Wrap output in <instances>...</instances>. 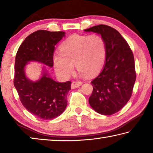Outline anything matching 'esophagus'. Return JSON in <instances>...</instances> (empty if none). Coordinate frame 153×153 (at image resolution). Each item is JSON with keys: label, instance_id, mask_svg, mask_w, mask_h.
<instances>
[{"label": "esophagus", "instance_id": "1", "mask_svg": "<svg viewBox=\"0 0 153 153\" xmlns=\"http://www.w3.org/2000/svg\"><path fill=\"white\" fill-rule=\"evenodd\" d=\"M82 84V82H76V81H74L71 83V88H76L79 87Z\"/></svg>", "mask_w": 153, "mask_h": 153}]
</instances>
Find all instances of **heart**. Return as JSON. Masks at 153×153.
<instances>
[{
	"mask_svg": "<svg viewBox=\"0 0 153 153\" xmlns=\"http://www.w3.org/2000/svg\"><path fill=\"white\" fill-rule=\"evenodd\" d=\"M59 51L53 56V65L56 74L62 79H67L73 74L74 64L80 76L98 74L107 55L105 41L98 34L71 36L61 43Z\"/></svg>",
	"mask_w": 153,
	"mask_h": 153,
	"instance_id": "1",
	"label": "heart"
}]
</instances>
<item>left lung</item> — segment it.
I'll return each mask as SVG.
<instances>
[{"instance_id": "left-lung-1", "label": "left lung", "mask_w": 153, "mask_h": 153, "mask_svg": "<svg viewBox=\"0 0 153 153\" xmlns=\"http://www.w3.org/2000/svg\"><path fill=\"white\" fill-rule=\"evenodd\" d=\"M101 35L107 47L104 68L91 82L89 103L97 113L110 115L121 110L131 98L136 74L132 51L114 28L98 25L84 30Z\"/></svg>"}]
</instances>
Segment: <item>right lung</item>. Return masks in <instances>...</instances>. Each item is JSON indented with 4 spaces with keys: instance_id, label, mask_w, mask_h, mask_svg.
Returning <instances> with one entry per match:
<instances>
[{
    "instance_id": "1",
    "label": "right lung",
    "mask_w": 153,
    "mask_h": 153,
    "mask_svg": "<svg viewBox=\"0 0 153 153\" xmlns=\"http://www.w3.org/2000/svg\"><path fill=\"white\" fill-rule=\"evenodd\" d=\"M64 36V32L36 31L25 38L15 56L13 83L20 101L30 113L42 120H52L65 111L71 82H56L45 73L33 82L25 77L24 67L30 61L53 67L55 45Z\"/></svg>"
}]
</instances>
